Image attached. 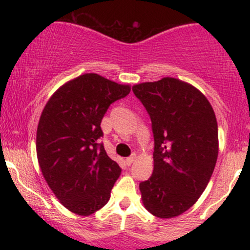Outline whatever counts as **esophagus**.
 <instances>
[{
    "label": "esophagus",
    "instance_id": "esophagus-1",
    "mask_svg": "<svg viewBox=\"0 0 250 250\" xmlns=\"http://www.w3.org/2000/svg\"><path fill=\"white\" fill-rule=\"evenodd\" d=\"M135 159H136V155H131V156H129V157H127V159H125V163H127L128 166H130L131 163H133L134 161H135Z\"/></svg>",
    "mask_w": 250,
    "mask_h": 250
}]
</instances>
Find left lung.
<instances>
[{
    "instance_id": "1",
    "label": "left lung",
    "mask_w": 250,
    "mask_h": 250,
    "mask_svg": "<svg viewBox=\"0 0 250 250\" xmlns=\"http://www.w3.org/2000/svg\"><path fill=\"white\" fill-rule=\"evenodd\" d=\"M154 135V171L140 183L142 202L160 219L179 216L207 187L219 154L217 122L207 97L174 77L133 87Z\"/></svg>"
}]
</instances>
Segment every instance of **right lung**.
<instances>
[{
  "label": "right lung",
  "instance_id": "obj_1",
  "mask_svg": "<svg viewBox=\"0 0 250 250\" xmlns=\"http://www.w3.org/2000/svg\"><path fill=\"white\" fill-rule=\"evenodd\" d=\"M129 93V85L84 74L57 89L43 109L37 160L53 193L73 213L88 216L110 199L121 168L99 143L101 121L109 105Z\"/></svg>",
  "mask_w": 250,
  "mask_h": 250
}]
</instances>
